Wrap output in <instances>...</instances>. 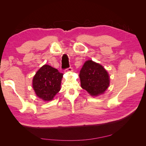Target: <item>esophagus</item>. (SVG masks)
<instances>
[{
  "label": "esophagus",
  "instance_id": "obj_1",
  "mask_svg": "<svg viewBox=\"0 0 146 146\" xmlns=\"http://www.w3.org/2000/svg\"><path fill=\"white\" fill-rule=\"evenodd\" d=\"M73 70V69H72V67H70L69 68H67V69H66L65 70H64V71L65 72H67V71H69V72H71V71H72Z\"/></svg>",
  "mask_w": 146,
  "mask_h": 146
}]
</instances>
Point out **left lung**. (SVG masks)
<instances>
[{"label": "left lung", "instance_id": "obj_1", "mask_svg": "<svg viewBox=\"0 0 146 146\" xmlns=\"http://www.w3.org/2000/svg\"><path fill=\"white\" fill-rule=\"evenodd\" d=\"M81 86L92 96L103 94L109 84V76L102 66L92 60L85 63L80 72Z\"/></svg>", "mask_w": 146, "mask_h": 146}]
</instances>
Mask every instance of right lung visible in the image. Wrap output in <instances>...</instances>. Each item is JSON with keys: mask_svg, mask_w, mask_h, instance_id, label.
Masks as SVG:
<instances>
[{"mask_svg": "<svg viewBox=\"0 0 146 146\" xmlns=\"http://www.w3.org/2000/svg\"><path fill=\"white\" fill-rule=\"evenodd\" d=\"M63 75L49 65L39 69L33 79V88L38 98L44 101L52 100L60 90Z\"/></svg>", "mask_w": 146, "mask_h": 146, "instance_id": "add662e5", "label": "right lung"}]
</instances>
